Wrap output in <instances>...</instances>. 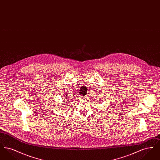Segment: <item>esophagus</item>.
I'll list each match as a JSON object with an SVG mask.
<instances>
[{
	"instance_id": "obj_1",
	"label": "esophagus",
	"mask_w": 160,
	"mask_h": 160,
	"mask_svg": "<svg viewBox=\"0 0 160 160\" xmlns=\"http://www.w3.org/2000/svg\"><path fill=\"white\" fill-rule=\"evenodd\" d=\"M87 98V97H86V96H84V97H83V98H83V99H85V98Z\"/></svg>"
}]
</instances>
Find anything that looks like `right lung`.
Listing matches in <instances>:
<instances>
[{
  "label": "right lung",
  "mask_w": 160,
  "mask_h": 160,
  "mask_svg": "<svg viewBox=\"0 0 160 160\" xmlns=\"http://www.w3.org/2000/svg\"><path fill=\"white\" fill-rule=\"evenodd\" d=\"M65 97H67V96H65ZM64 98H63V99H64ZM68 99V97H67V98H66V99ZM63 100H65V99H63Z\"/></svg>",
  "instance_id": "right-lung-1"
}]
</instances>
